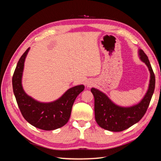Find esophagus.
I'll use <instances>...</instances> for the list:
<instances>
[{
  "instance_id": "obj_1",
  "label": "esophagus",
  "mask_w": 161,
  "mask_h": 161,
  "mask_svg": "<svg viewBox=\"0 0 161 161\" xmlns=\"http://www.w3.org/2000/svg\"><path fill=\"white\" fill-rule=\"evenodd\" d=\"M93 85H94V83H92V82H91V81L88 82V83L86 84V85H87V86H88V87H91V86H92Z\"/></svg>"
}]
</instances>
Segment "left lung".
Returning a JSON list of instances; mask_svg holds the SVG:
<instances>
[{
	"instance_id": "1",
	"label": "left lung",
	"mask_w": 161,
	"mask_h": 161,
	"mask_svg": "<svg viewBox=\"0 0 161 161\" xmlns=\"http://www.w3.org/2000/svg\"><path fill=\"white\" fill-rule=\"evenodd\" d=\"M138 52L140 60L150 73L148 89L139 103L128 108L121 107L113 103L103 92L95 88L91 90L95 98V120L102 128L111 131L125 130L138 122L147 112L155 88V76L148 56L142 50Z\"/></svg>"
}]
</instances>
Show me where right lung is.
Here are the masks:
<instances>
[{
	"label": "right lung",
	"mask_w": 161,
	"mask_h": 161,
	"mask_svg": "<svg viewBox=\"0 0 161 161\" xmlns=\"http://www.w3.org/2000/svg\"><path fill=\"white\" fill-rule=\"evenodd\" d=\"M30 47L18 61L13 76L14 97L23 118L34 127L43 130H53L64 126L69 121L73 103L84 90L83 85L69 89L59 99L50 103H41L27 95L24 91L21 80L24 62Z\"/></svg>",
	"instance_id": "right-lung-1"
}]
</instances>
